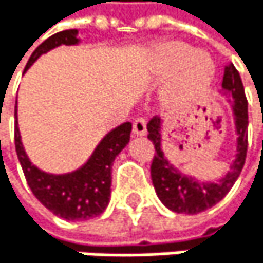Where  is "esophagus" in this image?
<instances>
[{
    "label": "esophagus",
    "mask_w": 263,
    "mask_h": 263,
    "mask_svg": "<svg viewBox=\"0 0 263 263\" xmlns=\"http://www.w3.org/2000/svg\"><path fill=\"white\" fill-rule=\"evenodd\" d=\"M133 133L136 136H144L147 133V121L144 117H136L133 121Z\"/></svg>",
    "instance_id": "34e87169"
}]
</instances>
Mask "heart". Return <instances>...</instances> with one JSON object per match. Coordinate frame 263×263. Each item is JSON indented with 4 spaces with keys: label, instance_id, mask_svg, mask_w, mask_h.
I'll use <instances>...</instances> for the list:
<instances>
[{
    "label": "heart",
    "instance_id": "1",
    "mask_svg": "<svg viewBox=\"0 0 263 263\" xmlns=\"http://www.w3.org/2000/svg\"><path fill=\"white\" fill-rule=\"evenodd\" d=\"M149 69L158 78L171 77L166 87V100L173 105L198 96L210 84L215 65L205 51L193 50L180 41H164L154 47Z\"/></svg>",
    "mask_w": 263,
    "mask_h": 263
}]
</instances>
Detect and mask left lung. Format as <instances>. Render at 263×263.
<instances>
[{
  "mask_svg": "<svg viewBox=\"0 0 263 263\" xmlns=\"http://www.w3.org/2000/svg\"><path fill=\"white\" fill-rule=\"evenodd\" d=\"M222 92L229 96L235 116L237 132V155L231 164V171L219 182H198L182 174L171 164L161 151V121L152 117L147 124V138L154 142L155 155L151 166L152 183L160 201L173 212L196 215L212 209L231 191L238 179L248 151V100L238 70L232 64L226 65L222 77Z\"/></svg>",
  "mask_w": 263,
  "mask_h": 263,
  "instance_id": "1",
  "label": "left lung"
}]
</instances>
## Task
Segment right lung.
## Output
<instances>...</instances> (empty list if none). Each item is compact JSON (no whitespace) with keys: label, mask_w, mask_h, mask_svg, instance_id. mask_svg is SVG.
<instances>
[{"label":"right lung","mask_w":263,"mask_h":263,"mask_svg":"<svg viewBox=\"0 0 263 263\" xmlns=\"http://www.w3.org/2000/svg\"><path fill=\"white\" fill-rule=\"evenodd\" d=\"M77 29L61 31L48 37L45 42L39 45L31 54L26 69L32 62L47 51L59 45H75L80 41L77 39ZM17 116V106H15ZM132 124L125 122L111 130L96 147L87 163L80 169L69 174H47L37 169L28 158L23 146L22 136L15 121V151L20 160L23 174L32 191V194L56 216L69 221H84L96 218L106 209L111 196V167L114 158L130 141Z\"/></svg>","instance_id":"add662e5"}]
</instances>
